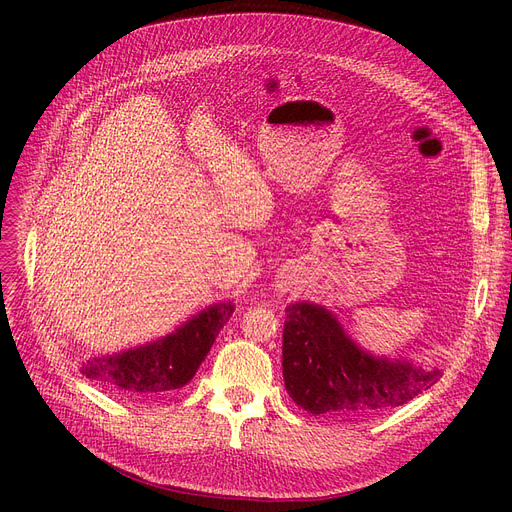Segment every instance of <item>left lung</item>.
Instances as JSON below:
<instances>
[{
	"label": "left lung",
	"mask_w": 512,
	"mask_h": 512,
	"mask_svg": "<svg viewBox=\"0 0 512 512\" xmlns=\"http://www.w3.org/2000/svg\"><path fill=\"white\" fill-rule=\"evenodd\" d=\"M282 373L290 398L313 415L371 417L407 405L432 388L440 367L369 353L324 305L286 307Z\"/></svg>",
	"instance_id": "8db88e82"
}]
</instances>
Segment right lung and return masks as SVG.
<instances>
[{"label": "right lung", "instance_id": "right-lung-1", "mask_svg": "<svg viewBox=\"0 0 512 512\" xmlns=\"http://www.w3.org/2000/svg\"><path fill=\"white\" fill-rule=\"evenodd\" d=\"M232 301L205 307L174 332L112 355H97L80 373L124 394H166L193 380L230 315Z\"/></svg>", "mask_w": 512, "mask_h": 512}]
</instances>
